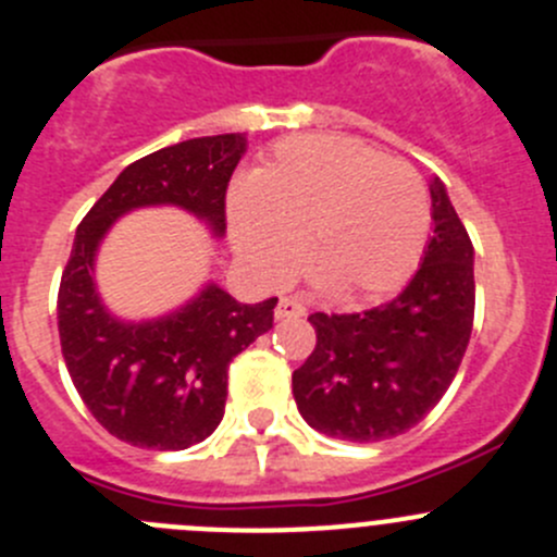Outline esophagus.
I'll return each instance as SVG.
<instances>
[{"label":"esophagus","mask_w":557,"mask_h":557,"mask_svg":"<svg viewBox=\"0 0 557 557\" xmlns=\"http://www.w3.org/2000/svg\"><path fill=\"white\" fill-rule=\"evenodd\" d=\"M305 312V305L299 299H294V296H283L277 301V307H274V318H280V321H285V318H301Z\"/></svg>","instance_id":"34e87169"}]
</instances>
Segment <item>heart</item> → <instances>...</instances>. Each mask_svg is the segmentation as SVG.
<instances>
[{
    "label": "heart",
    "mask_w": 557,
    "mask_h": 557,
    "mask_svg": "<svg viewBox=\"0 0 557 557\" xmlns=\"http://www.w3.org/2000/svg\"><path fill=\"white\" fill-rule=\"evenodd\" d=\"M231 236L269 280L299 263L343 299L397 288L422 256L430 198L405 160L348 135H294L234 187Z\"/></svg>",
    "instance_id": "b5f03b06"
}]
</instances>
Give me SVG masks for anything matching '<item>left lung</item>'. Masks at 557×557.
I'll use <instances>...</instances> for the list:
<instances>
[{"mask_svg":"<svg viewBox=\"0 0 557 557\" xmlns=\"http://www.w3.org/2000/svg\"><path fill=\"white\" fill-rule=\"evenodd\" d=\"M433 239L410 283L364 312H312L315 348L294 372L305 422L372 444L408 433L441 403L466 356L476 307L473 245L433 180Z\"/></svg>","mask_w":557,"mask_h":557,"instance_id":"left-lung-1","label":"left lung"}]
</instances>
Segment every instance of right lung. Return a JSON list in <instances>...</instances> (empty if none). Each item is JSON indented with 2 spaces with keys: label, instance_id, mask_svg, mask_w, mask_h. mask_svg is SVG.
<instances>
[{
  "label": "right lung",
  "instance_id": "right-lung-1",
  "mask_svg": "<svg viewBox=\"0 0 557 557\" xmlns=\"http://www.w3.org/2000/svg\"><path fill=\"white\" fill-rule=\"evenodd\" d=\"M245 147L242 133L207 135L135 160L75 231L57 296L64 364L91 416L129 446L180 451L218 430L228 364L272 329L277 296L242 305L207 285L174 315L124 323L95 290L97 245L119 214L154 203L187 209L223 236L225 193Z\"/></svg>",
  "mask_w": 557,
  "mask_h": 557
}]
</instances>
